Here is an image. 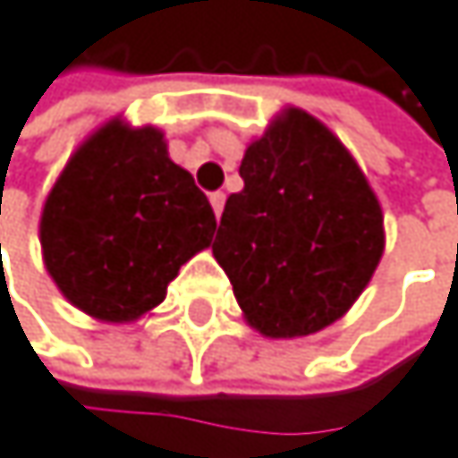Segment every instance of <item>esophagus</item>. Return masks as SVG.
<instances>
[{
  "mask_svg": "<svg viewBox=\"0 0 458 458\" xmlns=\"http://www.w3.org/2000/svg\"><path fill=\"white\" fill-rule=\"evenodd\" d=\"M224 201H226V193H224V191H216V193H210V204H213L216 216H221V210H224Z\"/></svg>",
  "mask_w": 458,
  "mask_h": 458,
  "instance_id": "34e87169",
  "label": "esophagus"
}]
</instances>
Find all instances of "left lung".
<instances>
[{
	"label": "left lung",
	"instance_id": "obj_1",
	"mask_svg": "<svg viewBox=\"0 0 458 458\" xmlns=\"http://www.w3.org/2000/svg\"><path fill=\"white\" fill-rule=\"evenodd\" d=\"M213 257L250 327L311 335L341 319L371 281L382 248L379 201L319 120L286 108L240 164Z\"/></svg>",
	"mask_w": 458,
	"mask_h": 458
}]
</instances>
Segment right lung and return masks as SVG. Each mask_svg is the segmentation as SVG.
I'll use <instances>...</instances> for the list:
<instances>
[{
    "instance_id": "obj_1",
    "label": "right lung",
    "mask_w": 458,
    "mask_h": 458,
    "mask_svg": "<svg viewBox=\"0 0 458 458\" xmlns=\"http://www.w3.org/2000/svg\"><path fill=\"white\" fill-rule=\"evenodd\" d=\"M216 213L164 133L111 120L67 161L40 216L43 262L59 292L103 322L164 303L180 267L213 242Z\"/></svg>"
}]
</instances>
